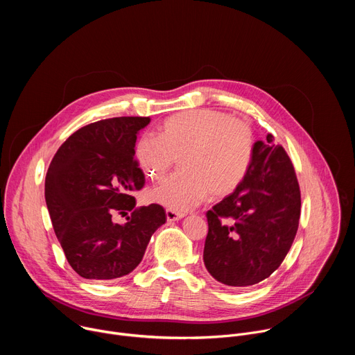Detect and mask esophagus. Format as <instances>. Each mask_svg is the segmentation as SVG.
Wrapping results in <instances>:
<instances>
[{
  "label": "esophagus",
  "mask_w": 355,
  "mask_h": 355,
  "mask_svg": "<svg viewBox=\"0 0 355 355\" xmlns=\"http://www.w3.org/2000/svg\"><path fill=\"white\" fill-rule=\"evenodd\" d=\"M166 216H167V220L168 222H175V220H180L185 216L184 212H178V211H173V209H167L166 211Z\"/></svg>",
  "instance_id": "1"
}]
</instances>
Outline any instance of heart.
Listing matches in <instances>:
<instances>
[{"label": "heart", "instance_id": "obj_1", "mask_svg": "<svg viewBox=\"0 0 355 355\" xmlns=\"http://www.w3.org/2000/svg\"><path fill=\"white\" fill-rule=\"evenodd\" d=\"M251 128L216 110L174 114L159 126L157 136L143 135L136 143V159L150 177L160 180L180 157L178 174L147 192L153 204L185 211L209 195L225 198L245 180L254 157Z\"/></svg>", "mask_w": 355, "mask_h": 355}]
</instances>
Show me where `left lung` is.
<instances>
[{"instance_id": "left-lung-1", "label": "left lung", "mask_w": 355, "mask_h": 355, "mask_svg": "<svg viewBox=\"0 0 355 355\" xmlns=\"http://www.w3.org/2000/svg\"><path fill=\"white\" fill-rule=\"evenodd\" d=\"M300 218V189L291 159L274 136L256 141L241 185L207 212L204 263L232 288L268 278L284 261Z\"/></svg>"}]
</instances>
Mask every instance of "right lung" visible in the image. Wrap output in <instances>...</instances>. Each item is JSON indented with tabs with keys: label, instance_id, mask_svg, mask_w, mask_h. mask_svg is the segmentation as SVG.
<instances>
[{
	"label": "right lung",
	"instance_id": "obj_1",
	"mask_svg": "<svg viewBox=\"0 0 355 355\" xmlns=\"http://www.w3.org/2000/svg\"><path fill=\"white\" fill-rule=\"evenodd\" d=\"M150 118L121 116L89 123L58 150L44 180L46 205L71 268L85 279L108 281L132 272L153 234L166 223L157 204L136 207L132 191L144 185L135 157ZM132 211L125 225L115 213Z\"/></svg>",
	"mask_w": 355,
	"mask_h": 355
}]
</instances>
